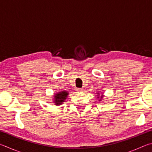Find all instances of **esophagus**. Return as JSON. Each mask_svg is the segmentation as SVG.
Here are the masks:
<instances>
[{
    "label": "esophagus",
    "mask_w": 152,
    "mask_h": 152,
    "mask_svg": "<svg viewBox=\"0 0 152 152\" xmlns=\"http://www.w3.org/2000/svg\"><path fill=\"white\" fill-rule=\"evenodd\" d=\"M83 90H84L83 88H78V89H77V91H78V92H82V91H83Z\"/></svg>",
    "instance_id": "34e87169"
}]
</instances>
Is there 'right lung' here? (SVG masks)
Wrapping results in <instances>:
<instances>
[{
	"label": "right lung",
	"instance_id": "right-lung-1",
	"mask_svg": "<svg viewBox=\"0 0 152 152\" xmlns=\"http://www.w3.org/2000/svg\"><path fill=\"white\" fill-rule=\"evenodd\" d=\"M68 95V93L66 91H62L61 92H58V94L54 95L55 97V103L58 105L61 104L62 102H64V100Z\"/></svg>",
	"mask_w": 152,
	"mask_h": 152
}]
</instances>
